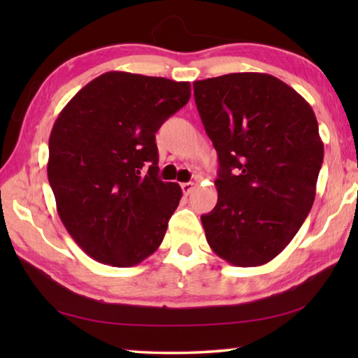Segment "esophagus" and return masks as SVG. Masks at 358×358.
<instances>
[{"label":"esophagus","mask_w":358,"mask_h":358,"mask_svg":"<svg viewBox=\"0 0 358 358\" xmlns=\"http://www.w3.org/2000/svg\"><path fill=\"white\" fill-rule=\"evenodd\" d=\"M181 189H183L185 196H187V194L194 189V185L192 183H181Z\"/></svg>","instance_id":"obj_1"}]
</instances>
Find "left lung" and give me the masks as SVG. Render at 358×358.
I'll return each mask as SVG.
<instances>
[{
    "label": "left lung",
    "mask_w": 358,
    "mask_h": 358,
    "mask_svg": "<svg viewBox=\"0 0 358 358\" xmlns=\"http://www.w3.org/2000/svg\"><path fill=\"white\" fill-rule=\"evenodd\" d=\"M194 99L220 161L217 203L201 220L217 256L235 266L275 259L316 197L324 143L311 106L270 74L194 82Z\"/></svg>",
    "instance_id": "1"
}]
</instances>
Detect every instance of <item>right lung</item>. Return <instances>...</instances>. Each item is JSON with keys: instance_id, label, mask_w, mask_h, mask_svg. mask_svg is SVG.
I'll return each instance as SVG.
<instances>
[{"instance_id": "1", "label": "right lung", "mask_w": 358, "mask_h": 358, "mask_svg": "<svg viewBox=\"0 0 358 358\" xmlns=\"http://www.w3.org/2000/svg\"><path fill=\"white\" fill-rule=\"evenodd\" d=\"M189 96V82L112 71L58 115L48 183L66 230L90 257L132 266L162 243L183 192L157 178L155 134Z\"/></svg>"}]
</instances>
